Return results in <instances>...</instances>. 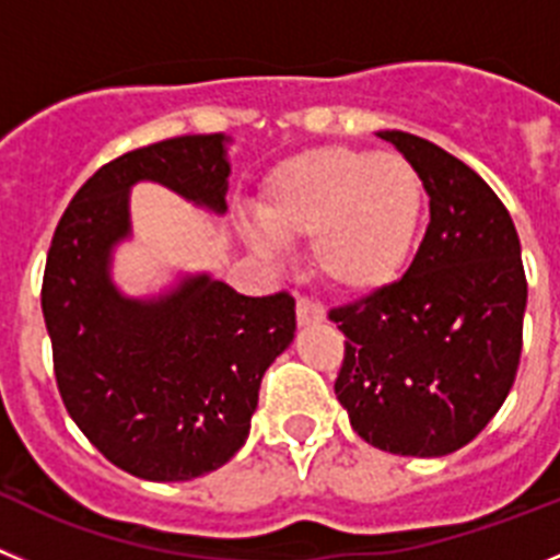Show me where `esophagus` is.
<instances>
[{
	"label": "esophagus",
	"mask_w": 560,
	"mask_h": 560,
	"mask_svg": "<svg viewBox=\"0 0 560 560\" xmlns=\"http://www.w3.org/2000/svg\"><path fill=\"white\" fill-rule=\"evenodd\" d=\"M295 317H299V324L301 326H315L324 320V306L315 304L312 299H304L301 295L299 301H295Z\"/></svg>",
	"instance_id": "obj_1"
}]
</instances>
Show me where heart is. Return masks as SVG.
Masks as SVG:
<instances>
[{
    "instance_id": "heart-1",
    "label": "heart",
    "mask_w": 560,
    "mask_h": 560,
    "mask_svg": "<svg viewBox=\"0 0 560 560\" xmlns=\"http://www.w3.org/2000/svg\"><path fill=\"white\" fill-rule=\"evenodd\" d=\"M424 214V186L405 155L315 148L270 173L256 218L273 240L310 243L312 270L342 295H371L399 279ZM254 245L268 250L259 234Z\"/></svg>"
}]
</instances>
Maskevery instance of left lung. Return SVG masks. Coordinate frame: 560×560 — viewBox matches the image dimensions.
<instances>
[{"mask_svg": "<svg viewBox=\"0 0 560 560\" xmlns=\"http://www.w3.org/2000/svg\"><path fill=\"white\" fill-rule=\"evenodd\" d=\"M430 195L410 268L329 312L346 335L337 401L357 435L393 455L441 457L475 441L516 380L527 279L513 220L460 159L382 130Z\"/></svg>", "mask_w": 560, "mask_h": 560, "instance_id": "obj_1", "label": "left lung"}]
</instances>
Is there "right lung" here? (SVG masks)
I'll list each match as a JSON object with an SVG mask.
<instances>
[{"label":"right lung","instance_id":"add662e5","mask_svg":"<svg viewBox=\"0 0 560 560\" xmlns=\"http://www.w3.org/2000/svg\"><path fill=\"white\" fill-rule=\"evenodd\" d=\"M225 142L175 136L103 164L47 254L42 310L60 399L114 466L142 480H192L229 463L250 432L261 376L295 335L290 292L250 299L203 273L139 301L108 276L110 248L130 234L136 180L223 214Z\"/></svg>","mask_w":560,"mask_h":560}]
</instances>
